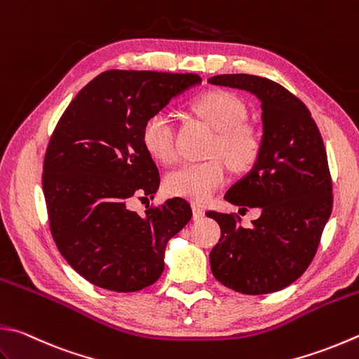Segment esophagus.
I'll use <instances>...</instances> for the list:
<instances>
[{
  "label": "esophagus",
  "instance_id": "esophagus-1",
  "mask_svg": "<svg viewBox=\"0 0 359 359\" xmlns=\"http://www.w3.org/2000/svg\"><path fill=\"white\" fill-rule=\"evenodd\" d=\"M192 215H194V220H200L205 217V209H201L197 205H192Z\"/></svg>",
  "mask_w": 359,
  "mask_h": 359
}]
</instances>
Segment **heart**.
<instances>
[{
	"mask_svg": "<svg viewBox=\"0 0 359 359\" xmlns=\"http://www.w3.org/2000/svg\"><path fill=\"white\" fill-rule=\"evenodd\" d=\"M194 111L219 131L212 154H222L236 168H247L258 158L261 140L252 126L243 123L247 109L239 98L228 92L214 90L201 95L194 103ZM142 144L145 150L164 164L178 159L175 128L170 114L156 111L144 121ZM228 167L225 161L212 158L201 162H186L167 175L165 189L172 195L195 203H206L225 184Z\"/></svg>",
	"mask_w": 359,
	"mask_h": 359,
	"instance_id": "b5f03b06",
	"label": "heart"
}]
</instances>
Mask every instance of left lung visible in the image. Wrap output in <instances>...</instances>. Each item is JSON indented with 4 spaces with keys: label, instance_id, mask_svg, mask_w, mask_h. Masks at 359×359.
Returning a JSON list of instances; mask_svg holds the SVG:
<instances>
[{
    "label": "left lung",
    "instance_id": "1",
    "mask_svg": "<svg viewBox=\"0 0 359 359\" xmlns=\"http://www.w3.org/2000/svg\"><path fill=\"white\" fill-rule=\"evenodd\" d=\"M209 84L250 92L261 103L262 137L252 170L229 187L231 205L259 208L252 228L209 211L222 236L209 262L215 280L247 295L276 292L313 261L333 208L327 151L316 121L285 87L253 74H217Z\"/></svg>",
    "mask_w": 359,
    "mask_h": 359
}]
</instances>
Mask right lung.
<instances>
[{
  "mask_svg": "<svg viewBox=\"0 0 359 359\" xmlns=\"http://www.w3.org/2000/svg\"><path fill=\"white\" fill-rule=\"evenodd\" d=\"M201 83L194 73L107 70L79 90L57 121L43 161L53 239L92 285L136 292L164 272L165 245L191 220L182 198L145 211L133 195L156 194L159 172L142 144L153 112Z\"/></svg>",
  "mask_w": 359,
  "mask_h": 359,
  "instance_id": "right-lung-1",
  "label": "right lung"
}]
</instances>
